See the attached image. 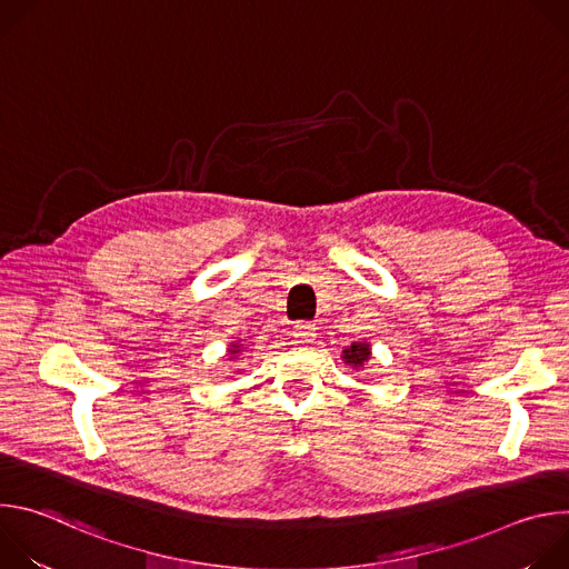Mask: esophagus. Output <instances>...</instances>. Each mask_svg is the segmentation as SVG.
I'll use <instances>...</instances> for the list:
<instances>
[{"mask_svg":"<svg viewBox=\"0 0 569 569\" xmlns=\"http://www.w3.org/2000/svg\"><path fill=\"white\" fill-rule=\"evenodd\" d=\"M292 338L297 345H310L317 338V327L310 321H297L292 329Z\"/></svg>","mask_w":569,"mask_h":569,"instance_id":"obj_1","label":"esophagus"}]
</instances>
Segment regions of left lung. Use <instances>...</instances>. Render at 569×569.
<instances>
[{"label":"left lung","mask_w":569,"mask_h":569,"mask_svg":"<svg viewBox=\"0 0 569 569\" xmlns=\"http://www.w3.org/2000/svg\"><path fill=\"white\" fill-rule=\"evenodd\" d=\"M371 351H369V345H351L347 351H345V360L353 367H362L367 360H369Z\"/></svg>","instance_id":"1"}]
</instances>
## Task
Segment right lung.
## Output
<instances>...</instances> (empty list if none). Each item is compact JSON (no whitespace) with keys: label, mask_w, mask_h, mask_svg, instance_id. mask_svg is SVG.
Instances as JSON below:
<instances>
[{"label":"right lung","mask_w":569,"mask_h":569,"mask_svg":"<svg viewBox=\"0 0 569 569\" xmlns=\"http://www.w3.org/2000/svg\"><path fill=\"white\" fill-rule=\"evenodd\" d=\"M229 351H231V353H238V347H233V349H229Z\"/></svg>","instance_id":"add662e5"}]
</instances>
